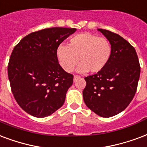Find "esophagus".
Segmentation results:
<instances>
[{
  "label": "esophagus",
  "mask_w": 147,
  "mask_h": 147,
  "mask_svg": "<svg viewBox=\"0 0 147 147\" xmlns=\"http://www.w3.org/2000/svg\"><path fill=\"white\" fill-rule=\"evenodd\" d=\"M79 78H80V76H76V75H75V76H74V81H76V79H79Z\"/></svg>",
  "instance_id": "34e87169"
}]
</instances>
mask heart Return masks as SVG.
Masks as SVG:
<instances>
[{
	"mask_svg": "<svg viewBox=\"0 0 147 147\" xmlns=\"http://www.w3.org/2000/svg\"><path fill=\"white\" fill-rule=\"evenodd\" d=\"M57 59L63 69L68 72L73 70L78 62L79 72L90 71L96 73L104 69L112 55V46L107 38L92 33H80L71 38L68 46L57 47Z\"/></svg>",
	"mask_w": 147,
	"mask_h": 147,
	"instance_id": "b5f03b06",
	"label": "heart"
}]
</instances>
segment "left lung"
Instances as JSON below:
<instances>
[{
    "label": "left lung",
    "instance_id": "left-lung-1",
    "mask_svg": "<svg viewBox=\"0 0 147 147\" xmlns=\"http://www.w3.org/2000/svg\"><path fill=\"white\" fill-rule=\"evenodd\" d=\"M112 46V55L105 68L85 77L83 90L86 105L99 116L110 118L118 115L131 103L137 90L140 65L131 44L117 33L98 29Z\"/></svg>",
    "mask_w": 147,
    "mask_h": 147
}]
</instances>
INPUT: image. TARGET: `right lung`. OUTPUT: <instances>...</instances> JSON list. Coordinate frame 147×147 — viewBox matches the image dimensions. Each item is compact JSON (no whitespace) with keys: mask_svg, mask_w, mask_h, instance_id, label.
<instances>
[{"mask_svg":"<svg viewBox=\"0 0 147 147\" xmlns=\"http://www.w3.org/2000/svg\"><path fill=\"white\" fill-rule=\"evenodd\" d=\"M76 31L54 27L31 32L13 49L7 65L11 90L26 112L36 118L49 116L62 106L73 83V75L58 63L57 47Z\"/></svg>","mask_w":147,"mask_h":147,"instance_id":"obj_1","label":"right lung"}]
</instances>
